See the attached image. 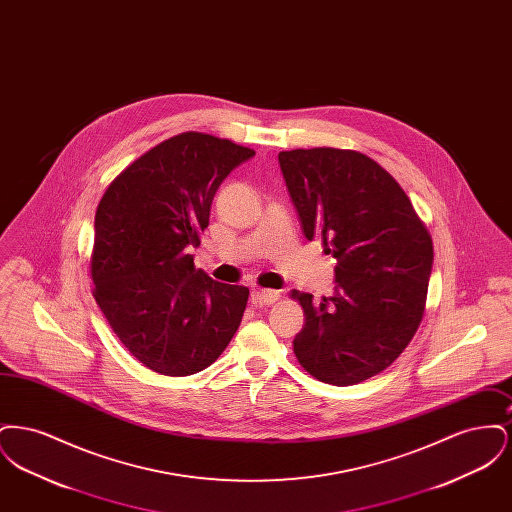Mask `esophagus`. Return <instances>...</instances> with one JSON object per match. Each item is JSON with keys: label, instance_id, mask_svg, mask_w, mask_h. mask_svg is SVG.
<instances>
[{"label": "esophagus", "instance_id": "1", "mask_svg": "<svg viewBox=\"0 0 512 512\" xmlns=\"http://www.w3.org/2000/svg\"><path fill=\"white\" fill-rule=\"evenodd\" d=\"M280 297L282 295H280V292H276V290H255V292L251 293V303L255 307H263V305L276 303Z\"/></svg>", "mask_w": 512, "mask_h": 512}]
</instances>
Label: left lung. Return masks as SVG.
Instances as JSON below:
<instances>
[{
  "mask_svg": "<svg viewBox=\"0 0 512 512\" xmlns=\"http://www.w3.org/2000/svg\"><path fill=\"white\" fill-rule=\"evenodd\" d=\"M303 234L338 265L336 292L313 301L293 290L305 326L293 353L311 376L353 386L405 351L424 315L432 238L390 172L359 151L313 147L278 153Z\"/></svg>",
  "mask_w": 512,
  "mask_h": 512,
  "instance_id": "left-lung-1",
  "label": "left lung"
}]
</instances>
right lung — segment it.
Listing matches in <instances>:
<instances>
[{
  "label": "right lung",
  "mask_w": 512,
  "mask_h": 512,
  "mask_svg": "<svg viewBox=\"0 0 512 512\" xmlns=\"http://www.w3.org/2000/svg\"><path fill=\"white\" fill-rule=\"evenodd\" d=\"M253 155L184 132L126 167L99 201L94 297L122 345L159 374L213 365L242 322L249 290L197 270L188 249L201 244L222 180Z\"/></svg>",
  "instance_id": "1"
}]
</instances>
